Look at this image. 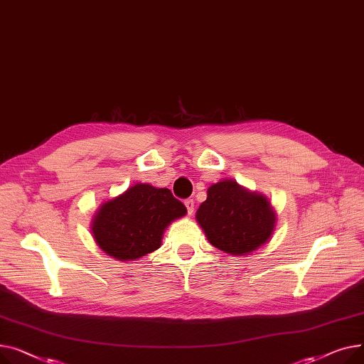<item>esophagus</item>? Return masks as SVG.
Returning <instances> with one entry per match:
<instances>
[{
  "label": "esophagus",
  "instance_id": "obj_1",
  "mask_svg": "<svg viewBox=\"0 0 364 364\" xmlns=\"http://www.w3.org/2000/svg\"><path fill=\"white\" fill-rule=\"evenodd\" d=\"M194 200H191V198H188V200H185V207H186V210H188V213L189 215H192V213H194Z\"/></svg>",
  "mask_w": 364,
  "mask_h": 364
}]
</instances>
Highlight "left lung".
I'll use <instances>...</instances> for the list:
<instances>
[{
  "instance_id": "obj_1",
  "label": "left lung",
  "mask_w": 364,
  "mask_h": 364,
  "mask_svg": "<svg viewBox=\"0 0 364 364\" xmlns=\"http://www.w3.org/2000/svg\"><path fill=\"white\" fill-rule=\"evenodd\" d=\"M197 222L211 245L232 255H245L269 241L274 213L269 201L233 181L211 185L197 210Z\"/></svg>"
}]
</instances>
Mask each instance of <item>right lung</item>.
Wrapping results in <instances>:
<instances>
[{"label":"right lung","mask_w":364,"mask_h":364,"mask_svg":"<svg viewBox=\"0 0 364 364\" xmlns=\"http://www.w3.org/2000/svg\"><path fill=\"white\" fill-rule=\"evenodd\" d=\"M186 215V207L167 188L136 183L101 205L92 222L95 242L119 260H134L161 245L163 230Z\"/></svg>","instance_id":"add662e5"}]
</instances>
